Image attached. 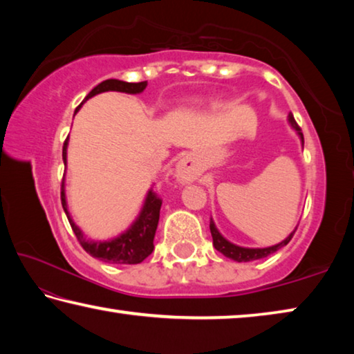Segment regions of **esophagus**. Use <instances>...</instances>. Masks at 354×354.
Wrapping results in <instances>:
<instances>
[{
	"mask_svg": "<svg viewBox=\"0 0 354 354\" xmlns=\"http://www.w3.org/2000/svg\"><path fill=\"white\" fill-rule=\"evenodd\" d=\"M176 173H178V178L184 183L196 179V176H198V169H196L194 158H192V156H184V158L178 162Z\"/></svg>",
	"mask_w": 354,
	"mask_h": 354,
	"instance_id": "1",
	"label": "esophagus"
}]
</instances>
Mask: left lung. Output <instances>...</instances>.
<instances>
[{
    "mask_svg": "<svg viewBox=\"0 0 354 354\" xmlns=\"http://www.w3.org/2000/svg\"><path fill=\"white\" fill-rule=\"evenodd\" d=\"M289 123L292 124V128L297 131L299 139H301V142L304 143V137H303V133L301 129H299V127L295 122V118H293L292 113H289ZM209 227H211V234H212V241H214V247L217 251H220L221 254H225L226 257H230V259L232 261H237V262H250V261H256V259H262V257H267L268 254L274 253V251H278L279 248H283L284 245H287L290 242V239L293 237V234H295V231L292 232V234L289 237H286V241H283L278 245H273V247H268V248H243V247H237V245L227 242L226 239L220 234L217 227H215V223L211 218V223H209Z\"/></svg>",
    "mask_w": 354,
    "mask_h": 354,
    "instance_id": "8db88e82",
    "label": "left lung"
}]
</instances>
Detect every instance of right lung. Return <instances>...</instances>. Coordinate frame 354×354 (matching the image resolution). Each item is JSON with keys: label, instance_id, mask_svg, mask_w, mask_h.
<instances>
[{"label": "right lung", "instance_id": "1", "mask_svg": "<svg viewBox=\"0 0 354 354\" xmlns=\"http://www.w3.org/2000/svg\"><path fill=\"white\" fill-rule=\"evenodd\" d=\"M145 87H147V81L124 82L118 80H106L101 84H98L95 88H92V92L87 95L86 100L92 98L101 92H109V91L134 95L145 91ZM81 104L76 107V111L80 109ZM67 143H68V139H65L64 148H62V159L65 165H67ZM61 201H62L65 215H67L70 226L75 232L77 242L81 243V247L92 257H97V259L103 262H109V263H140L143 259H147V257L153 253L154 250L153 241L156 234V227H158V223H159L160 206H162V200L159 198L158 194H156L153 189L148 192L145 205H143L139 217H137L134 223L131 225L129 230L127 232H123V234H120L118 237L112 239V241H106V242L87 241V239L84 237L82 231L75 225V221L71 220L70 212L67 209V201H65L64 179L61 185Z\"/></svg>", "mask_w": 354, "mask_h": 354}]
</instances>
